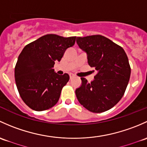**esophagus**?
<instances>
[{
	"instance_id": "esophagus-1",
	"label": "esophagus",
	"mask_w": 147,
	"mask_h": 147,
	"mask_svg": "<svg viewBox=\"0 0 147 147\" xmlns=\"http://www.w3.org/2000/svg\"><path fill=\"white\" fill-rule=\"evenodd\" d=\"M69 76H70V78L71 79V78H74V77H75V76H74L73 74H69Z\"/></svg>"
}]
</instances>
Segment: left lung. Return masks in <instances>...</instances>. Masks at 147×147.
<instances>
[{
	"mask_svg": "<svg viewBox=\"0 0 147 147\" xmlns=\"http://www.w3.org/2000/svg\"><path fill=\"white\" fill-rule=\"evenodd\" d=\"M76 43L87 54L89 66L97 71L90 83L81 78L77 99L89 111H107L120 100L127 86L131 74L127 56L120 46L100 34L77 37Z\"/></svg>",
	"mask_w": 147,
	"mask_h": 147,
	"instance_id": "left-lung-1",
	"label": "left lung"
}]
</instances>
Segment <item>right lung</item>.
Returning <instances> with one entry per match:
<instances>
[{"label": "right lung", "mask_w": 147, "mask_h": 147, "mask_svg": "<svg viewBox=\"0 0 147 147\" xmlns=\"http://www.w3.org/2000/svg\"><path fill=\"white\" fill-rule=\"evenodd\" d=\"M75 42L76 37L49 34L28 44L21 51L15 68V78L20 96L31 109L43 111L58 102L69 76L59 75L53 67Z\"/></svg>", "instance_id": "add662e5"}]
</instances>
